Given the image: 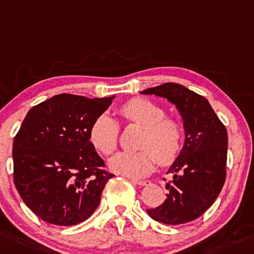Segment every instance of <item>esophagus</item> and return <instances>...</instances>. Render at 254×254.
<instances>
[{"label": "esophagus", "mask_w": 254, "mask_h": 254, "mask_svg": "<svg viewBox=\"0 0 254 254\" xmlns=\"http://www.w3.org/2000/svg\"><path fill=\"white\" fill-rule=\"evenodd\" d=\"M131 181L134 184H136V185H140V186H146L149 184L148 180H138V179H132Z\"/></svg>", "instance_id": "1"}]
</instances>
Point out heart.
Returning <instances> with one entry per match:
<instances>
[{"mask_svg": "<svg viewBox=\"0 0 254 254\" xmlns=\"http://www.w3.org/2000/svg\"><path fill=\"white\" fill-rule=\"evenodd\" d=\"M129 122L145 129L137 152H120L109 159V168L117 174L136 179L148 174L156 161L163 165L172 163L180 152L183 130L175 120L167 119L165 111L145 98H134L120 109ZM119 125L109 114L96 118L90 129V141L101 153H113L118 145Z\"/></svg>", "mask_w": 254, "mask_h": 254, "instance_id": "obj_1", "label": "heart"}]
</instances>
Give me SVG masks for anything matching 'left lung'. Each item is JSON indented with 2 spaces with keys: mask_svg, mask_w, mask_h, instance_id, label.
Listing matches in <instances>:
<instances>
[{
  "mask_svg": "<svg viewBox=\"0 0 254 254\" xmlns=\"http://www.w3.org/2000/svg\"><path fill=\"white\" fill-rule=\"evenodd\" d=\"M172 103L184 123L185 141L168 173L173 181L161 205L147 209L153 220L179 225L194 220L213 204L225 183L228 132L207 98L175 82L143 90Z\"/></svg>",
  "mask_w": 254,
  "mask_h": 254,
  "instance_id": "obj_1",
  "label": "left lung"
}]
</instances>
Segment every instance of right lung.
Segmentation results:
<instances>
[{
  "label": "right lung",
  "instance_id": "add662e5",
  "mask_svg": "<svg viewBox=\"0 0 254 254\" xmlns=\"http://www.w3.org/2000/svg\"><path fill=\"white\" fill-rule=\"evenodd\" d=\"M114 97L61 93L26 114L13 142V178L23 201L42 220L75 225L100 204L114 175L102 169L90 129Z\"/></svg>",
  "mask_w": 254,
  "mask_h": 254
}]
</instances>
